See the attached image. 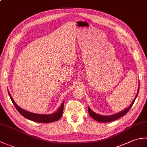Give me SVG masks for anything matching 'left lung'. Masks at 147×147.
Returning <instances> with one entry per match:
<instances>
[{
	"mask_svg": "<svg viewBox=\"0 0 147 147\" xmlns=\"http://www.w3.org/2000/svg\"><path fill=\"white\" fill-rule=\"evenodd\" d=\"M139 88L140 87H138V92H137V94L135 96V98H134V100H133V102H131V104H130V105L128 107L127 109H126L125 110H124L123 111H122L121 112H119L117 114H115L114 115H109V116H105V115H98L97 114L95 113V112H93L91 109H90L88 107V113L90 114V116H91L93 119H94L95 120L97 121L100 123H109V122H112V121H114L118 119H119L120 117L124 116V115H125L127 112L129 111V109H131V107H132V105H133L134 102L135 101V99L136 98L137 95L138 94V92H139Z\"/></svg>",
	"mask_w": 147,
	"mask_h": 147,
	"instance_id": "1",
	"label": "left lung"
}]
</instances>
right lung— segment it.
Returning a JSON list of instances; mask_svg holds the SVG:
<instances>
[{"label": "right lung", "instance_id": "obj_1", "mask_svg": "<svg viewBox=\"0 0 147 147\" xmlns=\"http://www.w3.org/2000/svg\"><path fill=\"white\" fill-rule=\"evenodd\" d=\"M9 93V95L10 96L11 100L13 103L14 105L15 106L16 109H17L18 111L23 115V117L28 119L36 122V123H52V122L57 121L59 119H60L62 115V112H63V109H64V102L62 103V105H61L60 108L58 109V111L55 112L54 114H34L32 113V112H28L26 111H24L23 109H22L19 107L17 104H16L13 99L11 97L10 93Z\"/></svg>", "mask_w": 147, "mask_h": 147}]
</instances>
